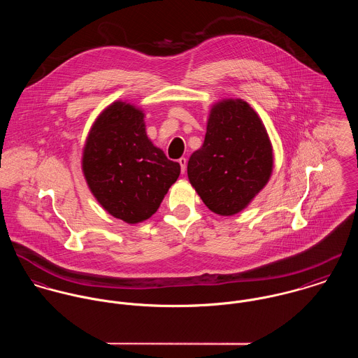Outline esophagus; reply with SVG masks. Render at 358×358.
<instances>
[{
  "instance_id": "1",
  "label": "esophagus",
  "mask_w": 358,
  "mask_h": 358,
  "mask_svg": "<svg viewBox=\"0 0 358 358\" xmlns=\"http://www.w3.org/2000/svg\"><path fill=\"white\" fill-rule=\"evenodd\" d=\"M178 162H179V164H180V171L185 173V172H186V166H187V159H185V157H180Z\"/></svg>"
}]
</instances>
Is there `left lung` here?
Listing matches in <instances>:
<instances>
[{
    "label": "left lung",
    "instance_id": "left-lung-1",
    "mask_svg": "<svg viewBox=\"0 0 358 358\" xmlns=\"http://www.w3.org/2000/svg\"><path fill=\"white\" fill-rule=\"evenodd\" d=\"M272 166V145L259 115L242 99H224L210 110L203 145L192 155L187 175L212 212L232 216L260 193Z\"/></svg>",
    "mask_w": 358,
    "mask_h": 358
}]
</instances>
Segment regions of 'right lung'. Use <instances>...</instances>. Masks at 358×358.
Wrapping results in <instances>:
<instances>
[{
    "mask_svg": "<svg viewBox=\"0 0 358 358\" xmlns=\"http://www.w3.org/2000/svg\"><path fill=\"white\" fill-rule=\"evenodd\" d=\"M82 168L101 206L129 224L156 213L180 173L179 163L168 160L148 138L142 110L122 101L94 122Z\"/></svg>",
    "mask_w": 358,
    "mask_h": 358,
    "instance_id": "add662e5",
    "label": "right lung"
}]
</instances>
